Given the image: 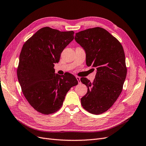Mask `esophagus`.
Here are the masks:
<instances>
[{"label":"esophagus","instance_id":"1","mask_svg":"<svg viewBox=\"0 0 146 146\" xmlns=\"http://www.w3.org/2000/svg\"><path fill=\"white\" fill-rule=\"evenodd\" d=\"M76 79L78 80V83H79V84H80V82H80V78L79 76H76Z\"/></svg>","mask_w":146,"mask_h":146}]
</instances>
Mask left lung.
<instances>
[{"label": "left lung", "mask_w": 146, "mask_h": 146, "mask_svg": "<svg viewBox=\"0 0 146 146\" xmlns=\"http://www.w3.org/2000/svg\"><path fill=\"white\" fill-rule=\"evenodd\" d=\"M74 39L85 51L87 66L97 70L93 82L80 78L88 88L80 99L81 105L91 114H102L115 103L123 90L127 74L123 46L115 37L100 27L79 32Z\"/></svg>", "instance_id": "left-lung-1"}]
</instances>
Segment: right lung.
Returning a JSON list of instances; mask_svg holds the SVG:
<instances>
[{
	"instance_id": "add662e5",
	"label": "right lung",
	"mask_w": 146,
	"mask_h": 146,
	"mask_svg": "<svg viewBox=\"0 0 146 146\" xmlns=\"http://www.w3.org/2000/svg\"><path fill=\"white\" fill-rule=\"evenodd\" d=\"M73 31L41 28L27 40L20 54L17 74L21 91L38 112L48 115L61 108L68 90L78 82L69 73H55V63L74 39Z\"/></svg>"
}]
</instances>
